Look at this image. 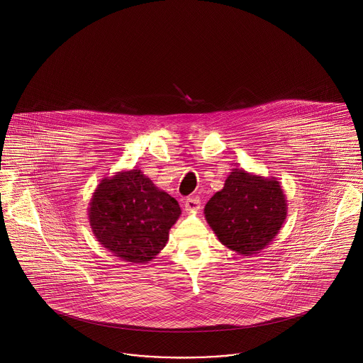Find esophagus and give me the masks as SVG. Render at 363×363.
I'll return each mask as SVG.
<instances>
[{"label": "esophagus", "mask_w": 363, "mask_h": 363, "mask_svg": "<svg viewBox=\"0 0 363 363\" xmlns=\"http://www.w3.org/2000/svg\"><path fill=\"white\" fill-rule=\"evenodd\" d=\"M184 206H186V211H189V212H197L201 208V202L196 197L187 198L184 202Z\"/></svg>", "instance_id": "34e87169"}]
</instances>
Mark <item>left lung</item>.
Returning a JSON list of instances; mask_svg holds the SVG:
<instances>
[{"mask_svg":"<svg viewBox=\"0 0 363 363\" xmlns=\"http://www.w3.org/2000/svg\"><path fill=\"white\" fill-rule=\"evenodd\" d=\"M205 219L231 251L250 257L267 247L287 218V199L276 177L233 169L205 208Z\"/></svg>","mask_w":363,"mask_h":363,"instance_id":"1","label":"left lung"}]
</instances>
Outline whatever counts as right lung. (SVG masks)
Wrapping results in <instances>:
<instances>
[{
	"mask_svg": "<svg viewBox=\"0 0 363 363\" xmlns=\"http://www.w3.org/2000/svg\"><path fill=\"white\" fill-rule=\"evenodd\" d=\"M182 209L140 169L99 182L89 202V220L99 244L125 262L148 264L166 245Z\"/></svg>",
	"mask_w": 363,
	"mask_h": 363,
	"instance_id": "right-lung-1",
	"label": "right lung"
}]
</instances>
